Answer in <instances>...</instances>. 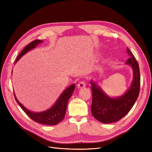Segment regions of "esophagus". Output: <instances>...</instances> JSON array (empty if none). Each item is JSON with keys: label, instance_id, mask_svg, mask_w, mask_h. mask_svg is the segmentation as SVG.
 Segmentation results:
<instances>
[{"label": "esophagus", "instance_id": "esophagus-1", "mask_svg": "<svg viewBox=\"0 0 152 152\" xmlns=\"http://www.w3.org/2000/svg\"><path fill=\"white\" fill-rule=\"evenodd\" d=\"M86 86V83L84 81H80L79 84H77V87L79 88H82V87H84Z\"/></svg>", "mask_w": 152, "mask_h": 152}]
</instances>
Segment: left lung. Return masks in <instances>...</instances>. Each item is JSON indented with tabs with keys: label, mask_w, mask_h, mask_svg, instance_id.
<instances>
[{
	"label": "left lung",
	"mask_w": 152,
	"mask_h": 152,
	"mask_svg": "<svg viewBox=\"0 0 152 152\" xmlns=\"http://www.w3.org/2000/svg\"><path fill=\"white\" fill-rule=\"evenodd\" d=\"M130 56L126 63L130 65L134 72L133 82L130 89L125 94L117 98H111L106 95L99 87L93 82L92 86L91 113L98 121L109 124L118 121L130 111L138 98L140 89V72L138 63L130 50L127 49Z\"/></svg>",
	"instance_id": "left-lung-1"
}]
</instances>
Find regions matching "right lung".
Masks as SVG:
<instances>
[{
  "label": "right lung",
  "instance_id": "add662e5",
  "mask_svg": "<svg viewBox=\"0 0 152 152\" xmlns=\"http://www.w3.org/2000/svg\"><path fill=\"white\" fill-rule=\"evenodd\" d=\"M42 42V40L37 39L32 41V42H31L29 44L27 45L26 46L21 50V52L19 54V55H18L15 63L23 56V55H24L25 53L28 52V50L35 48L36 45H37L40 42ZM75 87V84H72L70 87H68V88L65 89V91L61 94L56 103H55L51 108L46 110V111L39 113H34L29 111V110H27L24 106H23L19 102V101H18L16 98L15 93H14V96H15V98L16 101L18 103V104L20 105V107L21 108V109L23 110L27 115H28L31 119H32L34 121L42 124H45V125L54 126L61 122L64 117H65L68 99H70V98L73 94Z\"/></svg>",
  "mask_w": 152,
  "mask_h": 152
}]
</instances>
